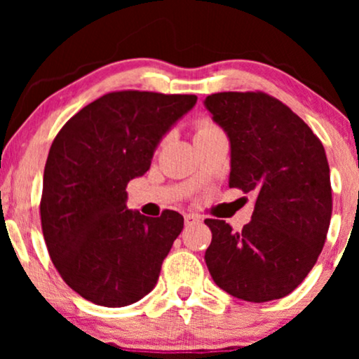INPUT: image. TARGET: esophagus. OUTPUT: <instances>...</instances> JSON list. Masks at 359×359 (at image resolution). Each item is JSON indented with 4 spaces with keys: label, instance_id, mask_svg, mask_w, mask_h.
I'll list each match as a JSON object with an SVG mask.
<instances>
[{
    "label": "esophagus",
    "instance_id": "34e87169",
    "mask_svg": "<svg viewBox=\"0 0 359 359\" xmlns=\"http://www.w3.org/2000/svg\"><path fill=\"white\" fill-rule=\"evenodd\" d=\"M184 221H185V226H192L196 224V222H199L201 219L197 216H194V214H185Z\"/></svg>",
    "mask_w": 359,
    "mask_h": 359
}]
</instances>
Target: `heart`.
<instances>
[{
  "label": "heart",
  "instance_id": "obj_1",
  "mask_svg": "<svg viewBox=\"0 0 359 359\" xmlns=\"http://www.w3.org/2000/svg\"><path fill=\"white\" fill-rule=\"evenodd\" d=\"M216 130H219V128L216 126V123H212L211 119H208V118L197 119L196 125H194V131H196V138L204 137V135L212 133V131H216Z\"/></svg>",
  "mask_w": 359,
  "mask_h": 359
}]
</instances>
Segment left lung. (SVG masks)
<instances>
[{
	"mask_svg": "<svg viewBox=\"0 0 359 359\" xmlns=\"http://www.w3.org/2000/svg\"><path fill=\"white\" fill-rule=\"evenodd\" d=\"M205 108L231 142L229 187L255 196L240 233L205 219V265L217 287L248 302L294 292L316 265L332 214L329 163L314 131L262 90L216 93Z\"/></svg>",
	"mask_w": 359,
	"mask_h": 359,
	"instance_id": "obj_1",
	"label": "left lung"
}]
</instances>
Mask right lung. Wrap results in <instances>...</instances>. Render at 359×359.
I'll use <instances>...</instances> for the list:
<instances>
[{
	"mask_svg": "<svg viewBox=\"0 0 359 359\" xmlns=\"http://www.w3.org/2000/svg\"><path fill=\"white\" fill-rule=\"evenodd\" d=\"M194 94L114 90L84 106L53 140L40 219L62 280L89 302L125 307L145 297L184 228L182 214L148 217L126 208V185L150 168Z\"/></svg>",
	"mask_w": 359,
	"mask_h": 359,
	"instance_id": "right-lung-1",
	"label": "right lung"
}]
</instances>
